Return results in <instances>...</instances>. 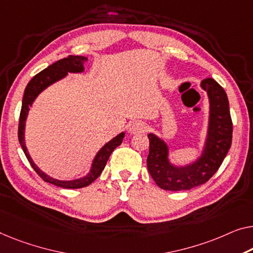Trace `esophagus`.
Listing matches in <instances>:
<instances>
[{
    "instance_id": "1",
    "label": "esophagus",
    "mask_w": 253,
    "mask_h": 253,
    "mask_svg": "<svg viewBox=\"0 0 253 253\" xmlns=\"http://www.w3.org/2000/svg\"><path fill=\"white\" fill-rule=\"evenodd\" d=\"M146 129V125L141 120H136V122H133L129 124V127H128V131L130 134H139L143 133Z\"/></svg>"
}]
</instances>
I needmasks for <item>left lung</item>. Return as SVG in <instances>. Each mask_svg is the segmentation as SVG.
Wrapping results in <instances>:
<instances>
[{"label": "left lung", "mask_w": 253, "mask_h": 253, "mask_svg": "<svg viewBox=\"0 0 253 253\" xmlns=\"http://www.w3.org/2000/svg\"><path fill=\"white\" fill-rule=\"evenodd\" d=\"M209 97V124L206 142L200 157L185 166L169 161V148L164 139L150 133L146 160L151 177L158 186L167 191H184L208 182L220 167L232 145L233 124L229 103L224 88L212 78L201 82Z\"/></svg>", "instance_id": "8db88e82"}]
</instances>
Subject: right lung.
<instances>
[{"label":"right lung","instance_id":"right-lung-1","mask_svg":"<svg viewBox=\"0 0 253 253\" xmlns=\"http://www.w3.org/2000/svg\"><path fill=\"white\" fill-rule=\"evenodd\" d=\"M87 61L86 56L81 55H69L67 58H63L59 61L54 62L53 65L48 66L46 69H44L34 76L32 78L27 86L25 88L24 93V99H22V105H21V111H20V118H19V128H18V138L19 143H20L22 150L27 157L29 164L32 165L34 170H35L40 177H42L45 182L53 184L55 186L63 187V188H82L89 185L90 183H93L97 177L100 176L101 172L107 165V161L110 157L117 146L122 144L123 138L125 136V133H120L114 137L111 141L102 146L100 149L99 152L96 153L95 158L93 159L92 167H90L88 174L81 177V178L73 179V180H60L55 179L53 177H50L48 175L43 172L37 166L34 164L32 157L29 156L27 148L25 144V126H26V119H27L29 108L32 107L34 101L37 96L40 95V93H42L45 88H47L48 86L54 84L55 82L60 81V79L65 78L68 73H83L84 71V63Z\"/></svg>","mask_w":253,"mask_h":253}]
</instances>
